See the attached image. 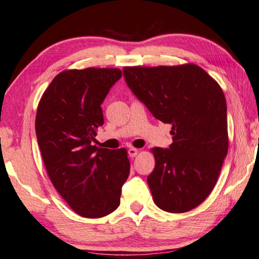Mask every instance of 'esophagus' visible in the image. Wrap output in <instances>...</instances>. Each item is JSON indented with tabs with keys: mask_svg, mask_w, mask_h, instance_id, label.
<instances>
[{
	"mask_svg": "<svg viewBox=\"0 0 259 259\" xmlns=\"http://www.w3.org/2000/svg\"><path fill=\"white\" fill-rule=\"evenodd\" d=\"M138 154V149L137 148H129L128 149V155L130 157H136Z\"/></svg>",
	"mask_w": 259,
	"mask_h": 259,
	"instance_id": "34e87169",
	"label": "esophagus"
}]
</instances>
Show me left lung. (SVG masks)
Masks as SVG:
<instances>
[{"instance_id": "obj_1", "label": "left lung", "mask_w": 259, "mask_h": 259, "mask_svg": "<svg viewBox=\"0 0 259 259\" xmlns=\"http://www.w3.org/2000/svg\"><path fill=\"white\" fill-rule=\"evenodd\" d=\"M125 82L157 120L170 123L173 143L152 149L147 178L153 199L170 213H185L207 198L228 153L227 102L209 74L196 64L125 67Z\"/></svg>"}]
</instances>
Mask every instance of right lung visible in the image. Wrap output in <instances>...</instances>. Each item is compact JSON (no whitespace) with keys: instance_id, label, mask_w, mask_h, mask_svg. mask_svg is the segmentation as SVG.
Instances as JSON below:
<instances>
[{"instance_id":"right-lung-1","label":"right lung","mask_w":259,"mask_h":259,"mask_svg":"<svg viewBox=\"0 0 259 259\" xmlns=\"http://www.w3.org/2000/svg\"><path fill=\"white\" fill-rule=\"evenodd\" d=\"M122 77L119 69L68 70L41 96L36 136L52 183L83 218H103L120 205L130 173L126 150L93 146L104 123L102 103Z\"/></svg>"}]
</instances>
